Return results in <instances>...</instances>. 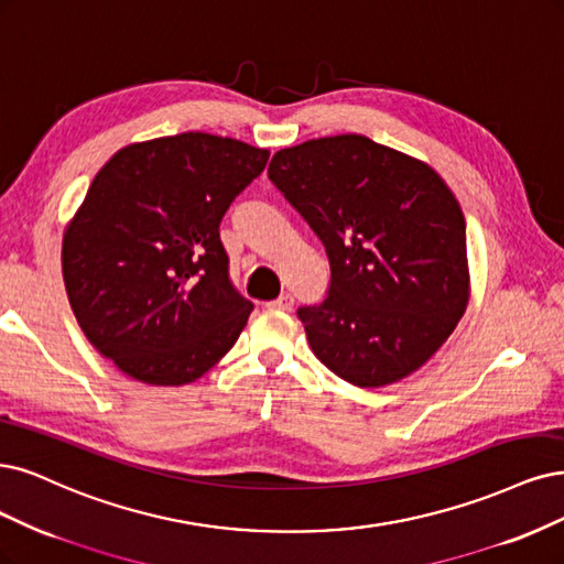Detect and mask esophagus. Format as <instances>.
<instances>
[{"instance_id":"esophagus-1","label":"esophagus","mask_w":564,"mask_h":564,"mask_svg":"<svg viewBox=\"0 0 564 564\" xmlns=\"http://www.w3.org/2000/svg\"><path fill=\"white\" fill-rule=\"evenodd\" d=\"M270 307H278V310H291V307H294V296H291V294H282L280 299H275L273 303H268Z\"/></svg>"}]
</instances>
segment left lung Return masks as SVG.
Masks as SVG:
<instances>
[{
  "label": "left lung",
  "mask_w": 564,
  "mask_h": 564,
  "mask_svg": "<svg viewBox=\"0 0 564 564\" xmlns=\"http://www.w3.org/2000/svg\"><path fill=\"white\" fill-rule=\"evenodd\" d=\"M268 177L332 263L326 299L299 307L315 357L368 390L417 371L469 303L467 224L448 184L364 134L282 149Z\"/></svg>",
  "instance_id": "8db88e82"
}]
</instances>
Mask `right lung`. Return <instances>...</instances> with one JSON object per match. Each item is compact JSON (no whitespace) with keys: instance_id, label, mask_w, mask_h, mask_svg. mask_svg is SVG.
<instances>
[{"instance_id":"obj_1","label":"right lung","mask_w":564,"mask_h":564,"mask_svg":"<svg viewBox=\"0 0 564 564\" xmlns=\"http://www.w3.org/2000/svg\"><path fill=\"white\" fill-rule=\"evenodd\" d=\"M270 151L207 132L138 142L95 174L63 238V278L90 345L134 380H198L254 303L228 278L219 224Z\"/></svg>"}]
</instances>
